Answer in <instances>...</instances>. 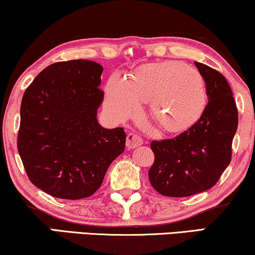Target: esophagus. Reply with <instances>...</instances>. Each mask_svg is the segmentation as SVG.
I'll list each match as a JSON object with an SVG mask.
<instances>
[{"label": "esophagus", "instance_id": "obj_1", "mask_svg": "<svg viewBox=\"0 0 255 255\" xmlns=\"http://www.w3.org/2000/svg\"><path fill=\"white\" fill-rule=\"evenodd\" d=\"M142 145V139L134 133H128L127 138L128 148H135Z\"/></svg>", "mask_w": 255, "mask_h": 255}]
</instances>
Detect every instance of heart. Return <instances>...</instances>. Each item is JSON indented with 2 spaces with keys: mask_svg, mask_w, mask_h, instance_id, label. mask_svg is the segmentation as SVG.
<instances>
[{
  "mask_svg": "<svg viewBox=\"0 0 255 255\" xmlns=\"http://www.w3.org/2000/svg\"><path fill=\"white\" fill-rule=\"evenodd\" d=\"M151 101V114L161 128L180 132L194 125L207 107V87L201 73L180 61L153 62L138 67L128 80L114 74L106 87V109L122 121Z\"/></svg>",
  "mask_w": 255,
  "mask_h": 255,
  "instance_id": "obj_1",
  "label": "heart"
}]
</instances>
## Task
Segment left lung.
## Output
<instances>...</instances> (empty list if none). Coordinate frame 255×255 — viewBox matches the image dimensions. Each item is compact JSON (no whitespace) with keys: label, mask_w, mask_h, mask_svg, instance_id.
Listing matches in <instances>:
<instances>
[{"label":"left lung","mask_w":255,"mask_h":255,"mask_svg":"<svg viewBox=\"0 0 255 255\" xmlns=\"http://www.w3.org/2000/svg\"><path fill=\"white\" fill-rule=\"evenodd\" d=\"M207 86L209 102L200 120L173 139L154 140V163L148 177L153 188L169 197H186L214 187L231 161L238 128L232 90L221 73L195 61Z\"/></svg>","instance_id":"obj_1"}]
</instances>
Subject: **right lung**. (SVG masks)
<instances>
[{"instance_id":"obj_1","label":"right lung","mask_w":255,"mask_h":255,"mask_svg":"<svg viewBox=\"0 0 255 255\" xmlns=\"http://www.w3.org/2000/svg\"><path fill=\"white\" fill-rule=\"evenodd\" d=\"M102 72L83 59L55 62L23 95L18 153L31 182L54 197H89L124 152V128H104L97 121Z\"/></svg>"}]
</instances>
